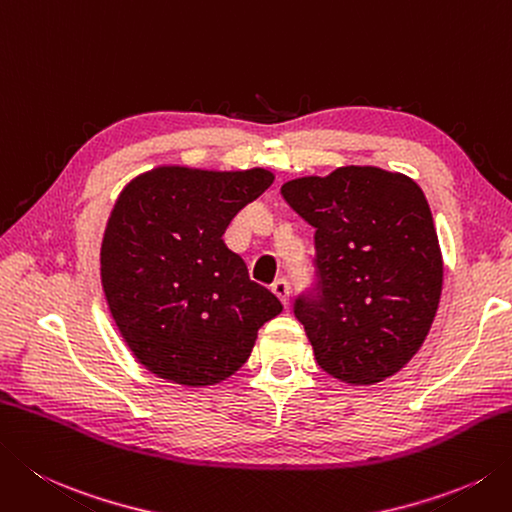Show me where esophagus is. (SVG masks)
Masks as SVG:
<instances>
[{"label": "esophagus", "instance_id": "esophagus-1", "mask_svg": "<svg viewBox=\"0 0 512 512\" xmlns=\"http://www.w3.org/2000/svg\"><path fill=\"white\" fill-rule=\"evenodd\" d=\"M270 290L277 295L279 302H282L284 306H288V299H290V284L288 279H275L273 286H270Z\"/></svg>", "mask_w": 512, "mask_h": 512}]
</instances>
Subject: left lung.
<instances>
[{"mask_svg": "<svg viewBox=\"0 0 512 512\" xmlns=\"http://www.w3.org/2000/svg\"><path fill=\"white\" fill-rule=\"evenodd\" d=\"M315 228L317 295L299 297L317 364L339 382L377 384L422 348L444 282L430 206L413 179L379 166H339L282 186Z\"/></svg>", "mask_w": 512, "mask_h": 512, "instance_id": "obj_1", "label": "left lung"}]
</instances>
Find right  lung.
I'll use <instances>...</instances> for the list:
<instances>
[{
    "label": "right lung",
    "instance_id": "obj_1",
    "mask_svg": "<svg viewBox=\"0 0 512 512\" xmlns=\"http://www.w3.org/2000/svg\"><path fill=\"white\" fill-rule=\"evenodd\" d=\"M273 179L266 168L164 164L119 193L99 273L117 330L153 375L190 388L224 382L246 364L257 330L282 313L222 239Z\"/></svg>",
    "mask_w": 512,
    "mask_h": 512
}]
</instances>
